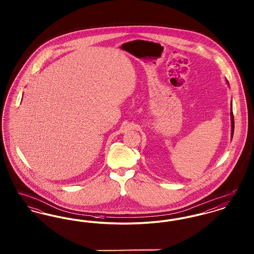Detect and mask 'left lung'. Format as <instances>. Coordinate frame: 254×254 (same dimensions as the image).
<instances>
[{"mask_svg": "<svg viewBox=\"0 0 254 254\" xmlns=\"http://www.w3.org/2000/svg\"><path fill=\"white\" fill-rule=\"evenodd\" d=\"M231 135H233L234 131V117H233V113H232V108H231Z\"/></svg>", "mask_w": 254, "mask_h": 254, "instance_id": "left-lung-1", "label": "left lung"}]
</instances>
